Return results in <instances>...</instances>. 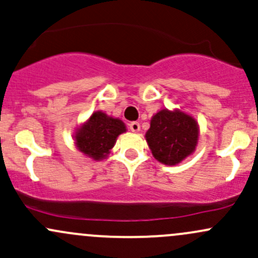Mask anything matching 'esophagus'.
Wrapping results in <instances>:
<instances>
[{
  "label": "esophagus",
  "instance_id": "obj_1",
  "mask_svg": "<svg viewBox=\"0 0 258 258\" xmlns=\"http://www.w3.org/2000/svg\"><path fill=\"white\" fill-rule=\"evenodd\" d=\"M129 128L132 132L138 133V132H140V124L138 123V121H132V123L129 124Z\"/></svg>",
  "mask_w": 258,
  "mask_h": 258
}]
</instances>
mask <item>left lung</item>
<instances>
[{
	"label": "left lung",
	"instance_id": "left-lung-1",
	"mask_svg": "<svg viewBox=\"0 0 258 258\" xmlns=\"http://www.w3.org/2000/svg\"><path fill=\"white\" fill-rule=\"evenodd\" d=\"M146 141L159 162L178 165L196 150L199 138L197 120L179 109H161L151 118Z\"/></svg>",
	"mask_w": 258,
	"mask_h": 258
}]
</instances>
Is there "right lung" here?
<instances>
[{"mask_svg":"<svg viewBox=\"0 0 258 258\" xmlns=\"http://www.w3.org/2000/svg\"><path fill=\"white\" fill-rule=\"evenodd\" d=\"M125 132V124L120 119L97 110L75 132L74 139L76 148L82 154L99 161L106 159L117 138Z\"/></svg>","mask_w":258,"mask_h":258,"instance_id":"1","label":"right lung"}]
</instances>
